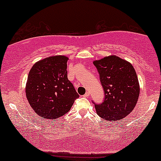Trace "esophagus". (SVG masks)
<instances>
[{
  "mask_svg": "<svg viewBox=\"0 0 161 161\" xmlns=\"http://www.w3.org/2000/svg\"><path fill=\"white\" fill-rule=\"evenodd\" d=\"M83 97H89V92H86V94L83 95Z\"/></svg>",
  "mask_w": 161,
  "mask_h": 161,
  "instance_id": "esophagus-1",
  "label": "esophagus"
}]
</instances>
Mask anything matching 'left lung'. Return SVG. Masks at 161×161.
<instances>
[{"label": "left lung", "mask_w": 161, "mask_h": 161, "mask_svg": "<svg viewBox=\"0 0 161 161\" xmlns=\"http://www.w3.org/2000/svg\"><path fill=\"white\" fill-rule=\"evenodd\" d=\"M97 69L105 97L94 103L97 115L107 121L122 119L132 112L139 95V84L134 68L128 61L110 55L93 62Z\"/></svg>", "instance_id": "8db88e82"}]
</instances>
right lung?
I'll use <instances>...</instances> for the list:
<instances>
[{"instance_id": "add662e5", "label": "right lung", "mask_w": 161, "mask_h": 161, "mask_svg": "<svg viewBox=\"0 0 161 161\" xmlns=\"http://www.w3.org/2000/svg\"><path fill=\"white\" fill-rule=\"evenodd\" d=\"M64 55L40 60L28 73L25 93L31 107L40 117L54 120L65 115L79 95L67 79Z\"/></svg>"}]
</instances>
